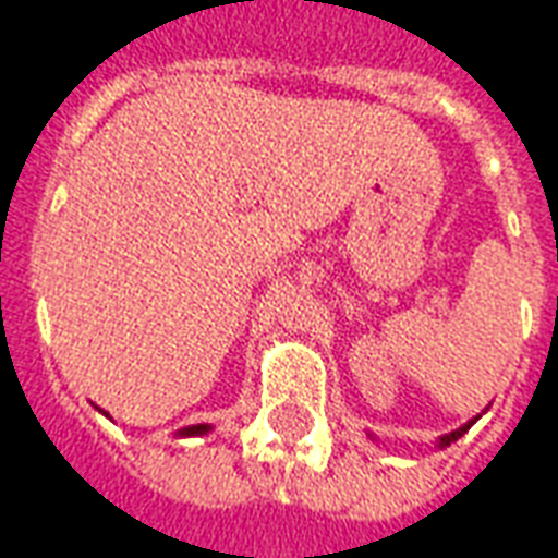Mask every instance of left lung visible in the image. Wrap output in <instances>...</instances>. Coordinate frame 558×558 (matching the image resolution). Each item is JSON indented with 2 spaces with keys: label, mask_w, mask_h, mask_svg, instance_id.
I'll return each mask as SVG.
<instances>
[{
  "label": "left lung",
  "mask_w": 558,
  "mask_h": 558,
  "mask_svg": "<svg viewBox=\"0 0 558 558\" xmlns=\"http://www.w3.org/2000/svg\"><path fill=\"white\" fill-rule=\"evenodd\" d=\"M474 422H477V418H471V422H468V425H462V428H456V432L444 434V437H440V447H449V444H456V440H459V437H462V434L468 432V428H471V425H474Z\"/></svg>",
  "instance_id": "left-lung-1"
}]
</instances>
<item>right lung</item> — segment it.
I'll list each match as a JSON object with an SVG mask.
<instances>
[{
    "label": "right lung",
    "mask_w": 558,
    "mask_h": 558,
    "mask_svg": "<svg viewBox=\"0 0 558 558\" xmlns=\"http://www.w3.org/2000/svg\"><path fill=\"white\" fill-rule=\"evenodd\" d=\"M209 432V425H191V428H184L182 437H191V434H206Z\"/></svg>",
    "instance_id": "right-lung-1"
}]
</instances>
